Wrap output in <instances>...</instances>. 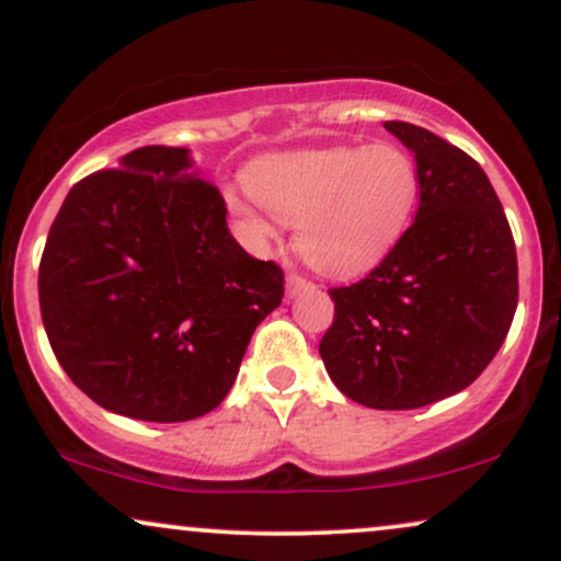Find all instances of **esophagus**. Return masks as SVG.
<instances>
[{
	"label": "esophagus",
	"instance_id": "obj_1",
	"mask_svg": "<svg viewBox=\"0 0 561 561\" xmlns=\"http://www.w3.org/2000/svg\"><path fill=\"white\" fill-rule=\"evenodd\" d=\"M302 289H313V282H308L306 276L289 274L287 276V298H295V295L302 293Z\"/></svg>",
	"mask_w": 561,
	"mask_h": 561
}]
</instances>
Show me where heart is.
Here are the masks:
<instances>
[{
    "mask_svg": "<svg viewBox=\"0 0 561 561\" xmlns=\"http://www.w3.org/2000/svg\"><path fill=\"white\" fill-rule=\"evenodd\" d=\"M229 192L244 234L266 244L276 221L298 227V253L327 276H358L396 250L420 208L416 160L396 145L282 152L250 165Z\"/></svg>",
    "mask_w": 561,
    "mask_h": 561,
    "instance_id": "b5f03b06",
    "label": "heart"
}]
</instances>
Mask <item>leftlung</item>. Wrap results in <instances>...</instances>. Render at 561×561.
<instances>
[{
  "label": "left lung",
  "instance_id": "1",
  "mask_svg": "<svg viewBox=\"0 0 561 561\" xmlns=\"http://www.w3.org/2000/svg\"><path fill=\"white\" fill-rule=\"evenodd\" d=\"M385 128L414 152L420 208L388 259L330 289L319 353L351 401L403 411L469 388L493 362L517 311V250L478 160L422 126Z\"/></svg>",
  "mask_w": 561,
  "mask_h": 561
}]
</instances>
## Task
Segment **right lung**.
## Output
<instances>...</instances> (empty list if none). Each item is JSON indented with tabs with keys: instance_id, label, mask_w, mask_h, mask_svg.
I'll return each mask as SVG.
<instances>
[{
	"instance_id": "obj_1",
	"label": "right lung",
	"mask_w": 561,
	"mask_h": 561,
	"mask_svg": "<svg viewBox=\"0 0 561 561\" xmlns=\"http://www.w3.org/2000/svg\"><path fill=\"white\" fill-rule=\"evenodd\" d=\"M285 272L229 234L184 147H139L68 192L38 263L57 362L102 409L186 422L227 398Z\"/></svg>"
}]
</instances>
